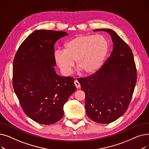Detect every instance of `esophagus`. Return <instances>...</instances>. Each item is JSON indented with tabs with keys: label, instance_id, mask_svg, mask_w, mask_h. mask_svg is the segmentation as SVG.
Returning <instances> with one entry per match:
<instances>
[{
	"label": "esophagus",
	"instance_id": "34e87169",
	"mask_svg": "<svg viewBox=\"0 0 149 149\" xmlns=\"http://www.w3.org/2000/svg\"><path fill=\"white\" fill-rule=\"evenodd\" d=\"M74 84H75V87H76L77 88H79L80 87V83H79V81H78L77 80L74 81Z\"/></svg>",
	"mask_w": 149,
	"mask_h": 149
}]
</instances>
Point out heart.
Instances as JSON below:
<instances>
[{"label":"heart","mask_w":149,"mask_h":149,"mask_svg":"<svg viewBox=\"0 0 149 149\" xmlns=\"http://www.w3.org/2000/svg\"><path fill=\"white\" fill-rule=\"evenodd\" d=\"M109 43L103 36L81 34L70 39L64 50H57L54 58L65 75L71 72L74 63L85 74L96 72L103 63L109 51Z\"/></svg>","instance_id":"1"}]
</instances>
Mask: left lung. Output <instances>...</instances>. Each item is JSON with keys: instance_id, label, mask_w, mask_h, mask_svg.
I'll return each instance as SVG.
<instances>
[{"instance_id": "left-lung-1", "label": "left lung", "mask_w": 149, "mask_h": 149, "mask_svg": "<svg viewBox=\"0 0 149 149\" xmlns=\"http://www.w3.org/2000/svg\"><path fill=\"white\" fill-rule=\"evenodd\" d=\"M111 35L113 51L93 74L78 80L85 93V109L92 121L111 123L121 116L130 104L136 83V68L129 45L110 29H97Z\"/></svg>"}]
</instances>
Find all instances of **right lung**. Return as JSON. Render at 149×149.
<instances>
[{
	"label": "right lung",
	"mask_w": 149,
	"mask_h": 149,
	"mask_svg": "<svg viewBox=\"0 0 149 149\" xmlns=\"http://www.w3.org/2000/svg\"><path fill=\"white\" fill-rule=\"evenodd\" d=\"M64 31L36 30L20 45L14 56L13 86L22 109L38 124L56 123L63 106L75 91L74 79L55 70L54 45Z\"/></svg>",
	"instance_id": "add662e5"
}]
</instances>
